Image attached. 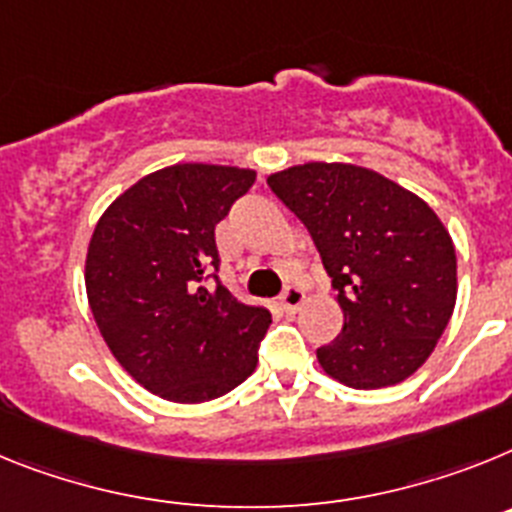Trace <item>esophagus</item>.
I'll return each mask as SVG.
<instances>
[{"instance_id":"esophagus-1","label":"esophagus","mask_w":512,"mask_h":512,"mask_svg":"<svg viewBox=\"0 0 512 512\" xmlns=\"http://www.w3.org/2000/svg\"><path fill=\"white\" fill-rule=\"evenodd\" d=\"M304 291H301L299 286H288L286 291L281 293V306H283V311H288V314H293V311L299 309L301 304H304Z\"/></svg>"}]
</instances>
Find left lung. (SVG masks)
Returning <instances> with one entry per match:
<instances>
[{
	"label": "left lung",
	"instance_id": "1",
	"mask_svg": "<svg viewBox=\"0 0 512 512\" xmlns=\"http://www.w3.org/2000/svg\"><path fill=\"white\" fill-rule=\"evenodd\" d=\"M268 185L309 229L345 317L319 366L353 389L412 376L456 306V250L433 208L355 164H299Z\"/></svg>",
	"mask_w": 512,
	"mask_h": 512
}]
</instances>
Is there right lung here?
<instances>
[{"mask_svg": "<svg viewBox=\"0 0 512 512\" xmlns=\"http://www.w3.org/2000/svg\"><path fill=\"white\" fill-rule=\"evenodd\" d=\"M252 182V170L175 164L141 177L97 221L84 268L92 317L115 361L157 397L211 402L255 371L270 311L221 286L213 234Z\"/></svg>", "mask_w": 512, "mask_h": 512, "instance_id": "obj_1", "label": "right lung"}]
</instances>
